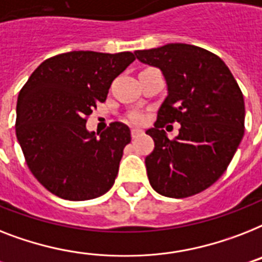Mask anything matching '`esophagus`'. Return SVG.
<instances>
[{"label": "esophagus", "mask_w": 262, "mask_h": 262, "mask_svg": "<svg viewBox=\"0 0 262 262\" xmlns=\"http://www.w3.org/2000/svg\"><path fill=\"white\" fill-rule=\"evenodd\" d=\"M130 133H132V137L136 138V137H138V136L141 135L142 130H141V129H137V127H133V129H132Z\"/></svg>", "instance_id": "34e87169"}]
</instances>
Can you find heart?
Segmentation results:
<instances>
[{
  "label": "heart",
  "instance_id": "obj_1",
  "mask_svg": "<svg viewBox=\"0 0 262 262\" xmlns=\"http://www.w3.org/2000/svg\"><path fill=\"white\" fill-rule=\"evenodd\" d=\"M127 121L130 124H142L145 121V116L140 112H133L127 116Z\"/></svg>",
  "mask_w": 262,
  "mask_h": 262
}]
</instances>
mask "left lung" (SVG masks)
Listing matches in <instances>:
<instances>
[{"instance_id":"obj_1","label":"left lung","mask_w":262,"mask_h":262,"mask_svg":"<svg viewBox=\"0 0 262 262\" xmlns=\"http://www.w3.org/2000/svg\"><path fill=\"white\" fill-rule=\"evenodd\" d=\"M135 54L159 67L168 86L155 127L146 130L155 141L145 157L150 186L164 196H192L223 175L244 137L241 89L225 61L201 47L171 42ZM173 122L180 135L169 140L162 127Z\"/></svg>"}]
</instances>
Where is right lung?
<instances>
[{"label":"right lung","mask_w":262,"mask_h":262,"mask_svg":"<svg viewBox=\"0 0 262 262\" xmlns=\"http://www.w3.org/2000/svg\"><path fill=\"white\" fill-rule=\"evenodd\" d=\"M135 59L132 52H66L42 61L20 90L17 140L33 176L56 196L89 201L114 184L130 130L112 122L97 137L86 122Z\"/></svg>","instance_id":"add662e5"}]
</instances>
